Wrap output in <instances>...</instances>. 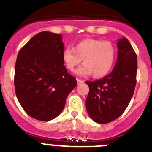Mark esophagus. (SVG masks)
<instances>
[{
	"instance_id": "obj_1",
	"label": "esophagus",
	"mask_w": 152,
	"mask_h": 152,
	"mask_svg": "<svg viewBox=\"0 0 152 152\" xmlns=\"http://www.w3.org/2000/svg\"><path fill=\"white\" fill-rule=\"evenodd\" d=\"M76 81H77V84L78 85H80V84L83 83H84V81L83 80H80V79H76Z\"/></svg>"
}]
</instances>
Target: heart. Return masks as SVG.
I'll return each mask as SVG.
<instances>
[{"label":"heart","mask_w":152,"mask_h":152,"mask_svg":"<svg viewBox=\"0 0 152 152\" xmlns=\"http://www.w3.org/2000/svg\"><path fill=\"white\" fill-rule=\"evenodd\" d=\"M116 49L113 43L98 39H86L75 45L73 49L63 50L62 59L66 68L73 71L83 60L82 67L76 70L80 76L102 78L107 76L114 65Z\"/></svg>","instance_id":"b5f03b06"}]
</instances>
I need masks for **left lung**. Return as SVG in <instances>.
<instances>
[{"mask_svg":"<svg viewBox=\"0 0 152 152\" xmlns=\"http://www.w3.org/2000/svg\"><path fill=\"white\" fill-rule=\"evenodd\" d=\"M117 46L118 57L112 72L99 80L86 82L89 88L86 110L99 124L113 122L125 112L136 85V53L125 37L118 39Z\"/></svg>","mask_w":152,"mask_h":152,"instance_id":"left-lung-1","label":"left lung"}]
</instances>
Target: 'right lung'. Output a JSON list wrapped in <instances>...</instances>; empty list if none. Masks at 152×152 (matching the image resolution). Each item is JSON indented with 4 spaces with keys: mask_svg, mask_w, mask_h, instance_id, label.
Instances as JSON below:
<instances>
[{
    "mask_svg": "<svg viewBox=\"0 0 152 152\" xmlns=\"http://www.w3.org/2000/svg\"><path fill=\"white\" fill-rule=\"evenodd\" d=\"M60 34L43 31L20 50L14 68V86L20 104L30 116L47 122L57 117L69 92L77 85L62 59Z\"/></svg>",
    "mask_w": 152,
    "mask_h": 152,
    "instance_id": "add662e5",
    "label": "right lung"
}]
</instances>
